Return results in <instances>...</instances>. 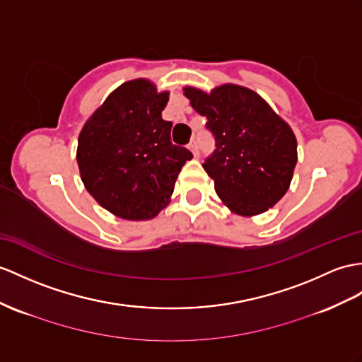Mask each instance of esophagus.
Segmentation results:
<instances>
[{"label": "esophagus", "instance_id": "obj_1", "mask_svg": "<svg viewBox=\"0 0 362 362\" xmlns=\"http://www.w3.org/2000/svg\"><path fill=\"white\" fill-rule=\"evenodd\" d=\"M189 148H190V152L193 153V156H198V153H199V148H198V143H197V139H192V141H190Z\"/></svg>", "mask_w": 362, "mask_h": 362}]
</instances>
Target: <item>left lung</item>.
Wrapping results in <instances>:
<instances>
[{
    "instance_id": "1",
    "label": "left lung",
    "mask_w": 362,
    "mask_h": 362,
    "mask_svg": "<svg viewBox=\"0 0 362 362\" xmlns=\"http://www.w3.org/2000/svg\"><path fill=\"white\" fill-rule=\"evenodd\" d=\"M184 95L215 136V152L202 164L216 195L233 214H264L286 195L298 161L287 122L247 87L223 84L210 93L184 87Z\"/></svg>"
}]
</instances>
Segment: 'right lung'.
Segmentation results:
<instances>
[{
	"label": "right lung",
	"mask_w": 362,
	"mask_h": 362,
	"mask_svg": "<svg viewBox=\"0 0 362 362\" xmlns=\"http://www.w3.org/2000/svg\"><path fill=\"white\" fill-rule=\"evenodd\" d=\"M169 92L146 78L117 87L79 132L76 161L87 192L129 221L155 218L169 204L181 167L193 155L173 146L161 112Z\"/></svg>",
	"instance_id": "add662e5"
}]
</instances>
